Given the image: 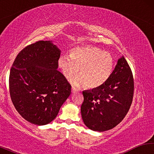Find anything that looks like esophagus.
<instances>
[{
	"label": "esophagus",
	"instance_id": "obj_1",
	"mask_svg": "<svg viewBox=\"0 0 154 154\" xmlns=\"http://www.w3.org/2000/svg\"><path fill=\"white\" fill-rule=\"evenodd\" d=\"M78 92V90L76 89L75 88H72V94H75V93H77Z\"/></svg>",
	"mask_w": 154,
	"mask_h": 154
}]
</instances>
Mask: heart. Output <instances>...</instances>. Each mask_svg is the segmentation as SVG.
<instances>
[{
    "mask_svg": "<svg viewBox=\"0 0 154 154\" xmlns=\"http://www.w3.org/2000/svg\"><path fill=\"white\" fill-rule=\"evenodd\" d=\"M58 64L67 79H71L77 73L79 76L72 80L73 85L94 89L101 86L111 76L114 60L110 54L93 46L75 48L70 56L64 55L59 58Z\"/></svg>",
    "mask_w": 154,
    "mask_h": 154,
    "instance_id": "obj_1",
    "label": "heart"
}]
</instances>
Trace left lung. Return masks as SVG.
Instances as JSON below:
<instances>
[{"mask_svg":"<svg viewBox=\"0 0 154 154\" xmlns=\"http://www.w3.org/2000/svg\"><path fill=\"white\" fill-rule=\"evenodd\" d=\"M134 94V79L124 56L101 86L83 91V121L94 131L103 132L120 123L129 111Z\"/></svg>","mask_w":154,"mask_h":154,"instance_id":"1","label":"left lung"}]
</instances>
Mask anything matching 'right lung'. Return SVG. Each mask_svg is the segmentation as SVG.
<instances>
[{
  "instance_id": "obj_1",
  "label": "right lung",
  "mask_w": 154,
  "mask_h": 154,
  "mask_svg": "<svg viewBox=\"0 0 154 154\" xmlns=\"http://www.w3.org/2000/svg\"><path fill=\"white\" fill-rule=\"evenodd\" d=\"M60 50L51 41H39L17 54L9 75L10 96L26 120L38 126L56 118L71 93V85L57 69Z\"/></svg>"
}]
</instances>
